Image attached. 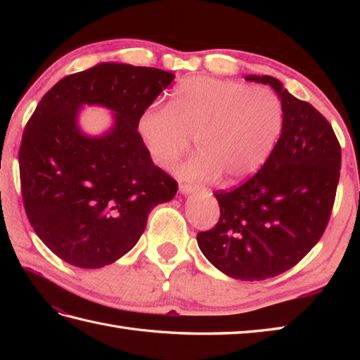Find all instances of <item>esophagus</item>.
Listing matches in <instances>:
<instances>
[{"mask_svg": "<svg viewBox=\"0 0 360 360\" xmlns=\"http://www.w3.org/2000/svg\"><path fill=\"white\" fill-rule=\"evenodd\" d=\"M204 187L202 186H196V184H186V182H182L179 184V192L188 195V193H195V192H202Z\"/></svg>", "mask_w": 360, "mask_h": 360, "instance_id": "esophagus-1", "label": "esophagus"}]
</instances>
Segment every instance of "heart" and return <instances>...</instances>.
I'll return each instance as SVG.
<instances>
[{
	"instance_id": "obj_1",
	"label": "heart",
	"mask_w": 360,
	"mask_h": 360,
	"mask_svg": "<svg viewBox=\"0 0 360 360\" xmlns=\"http://www.w3.org/2000/svg\"><path fill=\"white\" fill-rule=\"evenodd\" d=\"M283 128V106L271 89L213 77H190L173 89L165 110L151 106L137 129L153 162L173 167L192 148L200 153L182 165L186 179L243 181L264 165Z\"/></svg>"
}]
</instances>
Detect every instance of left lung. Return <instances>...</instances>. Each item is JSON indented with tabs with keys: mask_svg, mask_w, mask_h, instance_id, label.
Returning <instances> with one entry per match:
<instances>
[{
	"mask_svg": "<svg viewBox=\"0 0 360 360\" xmlns=\"http://www.w3.org/2000/svg\"><path fill=\"white\" fill-rule=\"evenodd\" d=\"M283 106L280 139L264 165L241 186L217 190L219 219L196 236L209 262L243 281L294 267L322 238L339 184L342 153L334 129L311 103L289 94L271 75Z\"/></svg>",
	"mask_w": 360,
	"mask_h": 360,
	"instance_id": "obj_1",
	"label": "left lung"
}]
</instances>
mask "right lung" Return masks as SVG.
Segmentation results:
<instances>
[{
  "label": "right lung",
  "instance_id": "add662e5",
  "mask_svg": "<svg viewBox=\"0 0 360 360\" xmlns=\"http://www.w3.org/2000/svg\"><path fill=\"white\" fill-rule=\"evenodd\" d=\"M173 79L158 68L101 63L56 83L27 120L18 153L22 204L38 238L66 263H114L139 241L150 210L178 192L137 131ZM83 104L117 112L108 134L79 131Z\"/></svg>",
  "mask_w": 360,
  "mask_h": 360
}]
</instances>
